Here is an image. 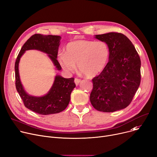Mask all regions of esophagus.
Instances as JSON below:
<instances>
[{"instance_id": "1", "label": "esophagus", "mask_w": 157, "mask_h": 157, "mask_svg": "<svg viewBox=\"0 0 157 157\" xmlns=\"http://www.w3.org/2000/svg\"><path fill=\"white\" fill-rule=\"evenodd\" d=\"M80 81H81V79H79V78H75V79H74V82H75V84L76 85H79Z\"/></svg>"}]
</instances>
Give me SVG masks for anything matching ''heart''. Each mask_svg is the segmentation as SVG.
Listing matches in <instances>:
<instances>
[{"instance_id": "obj_1", "label": "heart", "mask_w": 157, "mask_h": 157, "mask_svg": "<svg viewBox=\"0 0 157 157\" xmlns=\"http://www.w3.org/2000/svg\"><path fill=\"white\" fill-rule=\"evenodd\" d=\"M109 56V47L103 40H76L66 45L65 53H59L58 59L65 71L73 72L77 64L86 76L94 77L105 69Z\"/></svg>"}]
</instances>
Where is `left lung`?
<instances>
[{
  "instance_id": "left-lung-1",
  "label": "left lung",
  "mask_w": 157,
  "mask_h": 157,
  "mask_svg": "<svg viewBox=\"0 0 157 157\" xmlns=\"http://www.w3.org/2000/svg\"><path fill=\"white\" fill-rule=\"evenodd\" d=\"M108 44L109 62L102 72L92 79L90 100L97 111L110 113L130 104L141 83V59L129 39L121 33L96 35Z\"/></svg>"
}]
</instances>
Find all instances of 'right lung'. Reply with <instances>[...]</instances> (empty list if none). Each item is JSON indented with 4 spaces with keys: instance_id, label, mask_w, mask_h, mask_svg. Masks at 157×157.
Here are the masks:
<instances>
[{
    "instance_id": "add662e5",
    "label": "right lung",
    "mask_w": 157,
    "mask_h": 157,
    "mask_svg": "<svg viewBox=\"0 0 157 157\" xmlns=\"http://www.w3.org/2000/svg\"><path fill=\"white\" fill-rule=\"evenodd\" d=\"M61 37L59 36H44L36 34L32 36L23 44L15 62V85L23 102L27 108L40 114L48 115L59 113L67 108L72 90L76 87L74 78H63L57 75L54 83L49 92L43 97H34L27 94L21 83L18 64L20 58L26 50L37 49L48 54L56 68L61 70L62 67L57 60L58 51Z\"/></svg>"
}]
</instances>
